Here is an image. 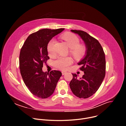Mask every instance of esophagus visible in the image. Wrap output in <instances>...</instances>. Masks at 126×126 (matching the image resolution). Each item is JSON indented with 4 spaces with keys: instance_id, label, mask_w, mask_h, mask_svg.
<instances>
[{
    "instance_id": "1",
    "label": "esophagus",
    "mask_w": 126,
    "mask_h": 126,
    "mask_svg": "<svg viewBox=\"0 0 126 126\" xmlns=\"http://www.w3.org/2000/svg\"><path fill=\"white\" fill-rule=\"evenodd\" d=\"M67 73V72H66V71H62V75H64L65 74H66Z\"/></svg>"
}]
</instances>
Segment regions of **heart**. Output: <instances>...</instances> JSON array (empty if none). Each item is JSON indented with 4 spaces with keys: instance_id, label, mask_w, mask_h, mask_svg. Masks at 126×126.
Here are the masks:
<instances>
[{
    "instance_id": "obj_1",
    "label": "heart",
    "mask_w": 126,
    "mask_h": 126,
    "mask_svg": "<svg viewBox=\"0 0 126 126\" xmlns=\"http://www.w3.org/2000/svg\"><path fill=\"white\" fill-rule=\"evenodd\" d=\"M62 38L70 48V53L75 59H80L85 55L86 47L84 45L79 44L80 40L77 35L74 33L68 32L62 36ZM55 42V39L52 38L47 44V50L49 55H53L55 53L54 44ZM72 63L73 60L70 57H59L54 62L55 67L60 70L67 69Z\"/></svg>"
}]
</instances>
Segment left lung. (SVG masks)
I'll return each mask as SVG.
<instances>
[{
    "instance_id": "8db88e82",
    "label": "left lung",
    "mask_w": 126,
    "mask_h": 126,
    "mask_svg": "<svg viewBox=\"0 0 126 126\" xmlns=\"http://www.w3.org/2000/svg\"><path fill=\"white\" fill-rule=\"evenodd\" d=\"M78 34L84 41L86 52L84 57L78 63L81 65L80 70L84 74L78 79L76 74L70 83L73 94L79 98H87L93 95L100 87L106 75V58L104 50L99 41L87 33L71 30Z\"/></svg>"
}]
</instances>
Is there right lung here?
Listing matches in <instances>:
<instances>
[{
  "instance_id": "right-lung-1",
  "label": "right lung",
  "mask_w": 126,
  "mask_h": 126,
  "mask_svg": "<svg viewBox=\"0 0 126 126\" xmlns=\"http://www.w3.org/2000/svg\"><path fill=\"white\" fill-rule=\"evenodd\" d=\"M64 30H40L30 34L21 48L19 69L22 78L31 93L38 98L46 99L50 96L62 76L59 71L44 72L42 68L49 59L47 50L49 41Z\"/></svg>"
}]
</instances>
